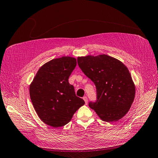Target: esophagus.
I'll return each instance as SVG.
<instances>
[{
  "label": "esophagus",
  "instance_id": "1",
  "mask_svg": "<svg viewBox=\"0 0 158 158\" xmlns=\"http://www.w3.org/2000/svg\"><path fill=\"white\" fill-rule=\"evenodd\" d=\"M83 100H84V101H85V104H87V102H88V99H87V97H86V96H84V97H83Z\"/></svg>",
  "mask_w": 158,
  "mask_h": 158
}]
</instances>
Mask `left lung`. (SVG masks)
<instances>
[{"instance_id": "1", "label": "left lung", "mask_w": 158, "mask_h": 158, "mask_svg": "<svg viewBox=\"0 0 158 158\" xmlns=\"http://www.w3.org/2000/svg\"><path fill=\"white\" fill-rule=\"evenodd\" d=\"M77 63L96 87V100L89 106L106 122L122 118L133 104L135 87L123 62L108 55L77 58Z\"/></svg>"}]
</instances>
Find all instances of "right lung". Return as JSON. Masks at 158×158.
Masks as SVG:
<instances>
[{"label": "right lung", "instance_id": "right-lung-1", "mask_svg": "<svg viewBox=\"0 0 158 158\" xmlns=\"http://www.w3.org/2000/svg\"><path fill=\"white\" fill-rule=\"evenodd\" d=\"M76 64L75 58L70 56L48 62L39 69L29 87L35 110L48 125L64 126L85 104L83 99L76 96L74 87L69 83Z\"/></svg>", "mask_w": 158, "mask_h": 158}]
</instances>
